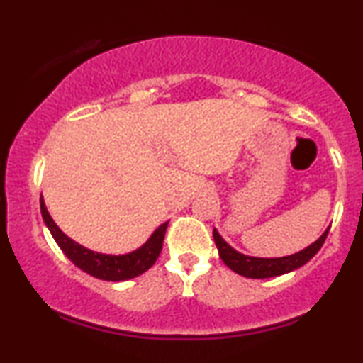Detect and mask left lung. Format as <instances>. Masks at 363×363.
I'll return each instance as SVG.
<instances>
[{
	"mask_svg": "<svg viewBox=\"0 0 363 363\" xmlns=\"http://www.w3.org/2000/svg\"><path fill=\"white\" fill-rule=\"evenodd\" d=\"M329 228L320 237L311 243L308 248L301 250V252L294 255H288V257L281 258H257V257H247V255L237 252L228 245L225 240L220 237V233L213 230V240L218 248V255H220L222 262L227 264L228 268L233 269L235 273L242 274L245 278L262 279V278H273L279 277V274L289 273L293 269H298L309 262L315 253L319 252L323 243L328 238Z\"/></svg>",
	"mask_w": 363,
	"mask_h": 363,
	"instance_id": "8db88e82",
	"label": "left lung"
}]
</instances>
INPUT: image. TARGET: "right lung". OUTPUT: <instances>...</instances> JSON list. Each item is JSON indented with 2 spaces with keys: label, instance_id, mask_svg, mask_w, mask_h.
Listing matches in <instances>:
<instances>
[{
  "label": "right lung",
  "instance_id": "1",
  "mask_svg": "<svg viewBox=\"0 0 363 363\" xmlns=\"http://www.w3.org/2000/svg\"><path fill=\"white\" fill-rule=\"evenodd\" d=\"M40 213H43L45 225H48L49 232L52 233L54 240L57 242L59 248L62 250L65 257L75 267H79L82 272L89 273L94 278L105 279V281H125V279L140 277L146 269H150L155 264L157 257H160L167 223H169L166 222L161 227H157L150 240L143 247L135 250V252L126 255H105L82 247L80 243L74 242L72 238H69L67 235L60 230L55 225L52 217L49 216L43 197H40Z\"/></svg>",
  "mask_w": 363,
  "mask_h": 363
}]
</instances>
